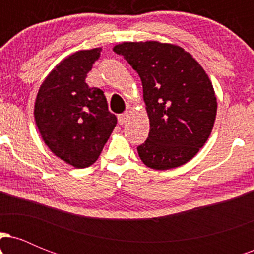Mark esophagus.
I'll use <instances>...</instances> for the list:
<instances>
[{"label":"esophagus","instance_id":"obj_1","mask_svg":"<svg viewBox=\"0 0 254 254\" xmlns=\"http://www.w3.org/2000/svg\"><path fill=\"white\" fill-rule=\"evenodd\" d=\"M129 119V112H124V113H121V115H118V123L119 124H125L127 123V121Z\"/></svg>","mask_w":254,"mask_h":254}]
</instances>
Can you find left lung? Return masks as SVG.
Masks as SVG:
<instances>
[{"label": "left lung", "mask_w": 254, "mask_h": 254, "mask_svg": "<svg viewBox=\"0 0 254 254\" xmlns=\"http://www.w3.org/2000/svg\"><path fill=\"white\" fill-rule=\"evenodd\" d=\"M139 75L150 130L137 147L153 170L179 167L205 144L217 101L208 74L191 54L174 44L124 42L113 48Z\"/></svg>", "instance_id": "8db88e82"}]
</instances>
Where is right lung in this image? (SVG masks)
Segmentation results:
<instances>
[{
    "label": "right lung",
    "instance_id": "right-lung-1",
    "mask_svg": "<svg viewBox=\"0 0 254 254\" xmlns=\"http://www.w3.org/2000/svg\"><path fill=\"white\" fill-rule=\"evenodd\" d=\"M101 48L74 52L52 69L38 90L34 118L49 149L75 168L94 164L117 124L104 92L86 83Z\"/></svg>",
    "mask_w": 254,
    "mask_h": 254
}]
</instances>
